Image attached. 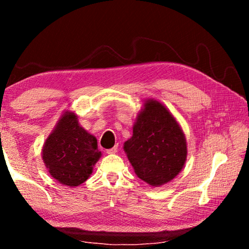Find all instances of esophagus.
Segmentation results:
<instances>
[{"label":"esophagus","mask_w":249,"mask_h":249,"mask_svg":"<svg viewBox=\"0 0 249 249\" xmlns=\"http://www.w3.org/2000/svg\"><path fill=\"white\" fill-rule=\"evenodd\" d=\"M116 151H117V146H114V147H113V148L107 149V154H115Z\"/></svg>","instance_id":"obj_1"}]
</instances>
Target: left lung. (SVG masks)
<instances>
[{"label":"left lung","mask_w":249,"mask_h":249,"mask_svg":"<svg viewBox=\"0 0 249 249\" xmlns=\"http://www.w3.org/2000/svg\"><path fill=\"white\" fill-rule=\"evenodd\" d=\"M124 151L138 178L151 187L163 185L179 175L187 160V141L175 116L159 101L142 104Z\"/></svg>","instance_id":"obj_1"}]
</instances>
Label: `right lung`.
Segmentation results:
<instances>
[{"mask_svg": "<svg viewBox=\"0 0 249 249\" xmlns=\"http://www.w3.org/2000/svg\"><path fill=\"white\" fill-rule=\"evenodd\" d=\"M101 155L96 138L70 111L60 116L41 150L50 176L67 187H78L89 179Z\"/></svg>", "mask_w": 249, "mask_h": 249, "instance_id": "1", "label": "right lung"}]
</instances>
